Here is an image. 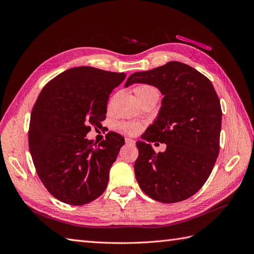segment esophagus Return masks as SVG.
I'll return each mask as SVG.
<instances>
[{
    "label": "esophagus",
    "instance_id": "esophagus-1",
    "mask_svg": "<svg viewBox=\"0 0 254 254\" xmlns=\"http://www.w3.org/2000/svg\"><path fill=\"white\" fill-rule=\"evenodd\" d=\"M125 142H126L127 145H134V144H135V141L132 140V139H129V137H126Z\"/></svg>",
    "mask_w": 254,
    "mask_h": 254
}]
</instances>
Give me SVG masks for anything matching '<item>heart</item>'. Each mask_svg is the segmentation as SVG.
Masks as SVG:
<instances>
[{"instance_id":"b5f03b06","label":"heart","mask_w":254,"mask_h":254,"mask_svg":"<svg viewBox=\"0 0 254 254\" xmlns=\"http://www.w3.org/2000/svg\"><path fill=\"white\" fill-rule=\"evenodd\" d=\"M133 92L139 101H141V99H143V98L152 96V95H158L157 89L155 87L150 86V84H140V86L134 88ZM140 128H141V126L139 124H135V123H126V124L122 125V129L128 134L137 133L139 132Z\"/></svg>"}]
</instances>
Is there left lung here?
<instances>
[{
  "label": "left lung",
  "mask_w": 254,
  "mask_h": 254,
  "mask_svg": "<svg viewBox=\"0 0 254 254\" xmlns=\"http://www.w3.org/2000/svg\"><path fill=\"white\" fill-rule=\"evenodd\" d=\"M147 83L164 95L153 124L137 141V183L146 195L163 203L196 194L212 173L219 153L221 107L212 82L179 61L129 76L125 87ZM167 144L154 152L147 141Z\"/></svg>",
  "instance_id": "obj_1"
}]
</instances>
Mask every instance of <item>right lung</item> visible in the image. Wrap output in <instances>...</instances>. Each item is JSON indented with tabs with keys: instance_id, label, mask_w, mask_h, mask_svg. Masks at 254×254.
<instances>
[{
	"instance_id": "1",
	"label": "right lung",
	"mask_w": 254,
	"mask_h": 254,
	"mask_svg": "<svg viewBox=\"0 0 254 254\" xmlns=\"http://www.w3.org/2000/svg\"><path fill=\"white\" fill-rule=\"evenodd\" d=\"M125 73L77 66L45 84L30 114L29 151L43 186L58 200L82 205L101 196L124 137L109 132L96 145L91 127L105 121L107 103Z\"/></svg>"
}]
</instances>
